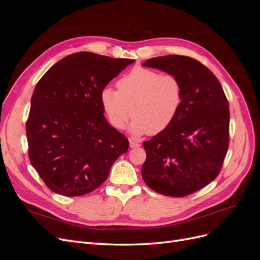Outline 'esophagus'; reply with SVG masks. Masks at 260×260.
<instances>
[{
  "label": "esophagus",
  "mask_w": 260,
  "mask_h": 260,
  "mask_svg": "<svg viewBox=\"0 0 260 260\" xmlns=\"http://www.w3.org/2000/svg\"><path fill=\"white\" fill-rule=\"evenodd\" d=\"M129 142H130V147L131 148H137V147H140V143L138 142V141H135L132 139H129Z\"/></svg>",
  "instance_id": "34e87169"
}]
</instances>
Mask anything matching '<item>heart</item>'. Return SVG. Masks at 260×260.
<instances>
[{"label":"heart","mask_w":260,"mask_h":260,"mask_svg":"<svg viewBox=\"0 0 260 260\" xmlns=\"http://www.w3.org/2000/svg\"><path fill=\"white\" fill-rule=\"evenodd\" d=\"M117 88L105 86L101 91L102 107L119 130L135 116L130 124L135 136L157 135L167 129L182 106L183 85L174 75L136 67L118 80Z\"/></svg>","instance_id":"b5f03b06"}]
</instances>
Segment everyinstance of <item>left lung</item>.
<instances>
[{
	"mask_svg": "<svg viewBox=\"0 0 260 260\" xmlns=\"http://www.w3.org/2000/svg\"><path fill=\"white\" fill-rule=\"evenodd\" d=\"M143 66L178 77L183 102L169 127L143 142L142 178L157 193L183 198L219 175L229 147V103L216 76L194 58L166 55Z\"/></svg>",
	"mask_w": 260,
	"mask_h": 260,
	"instance_id": "left-lung-1",
	"label": "left lung"
}]
</instances>
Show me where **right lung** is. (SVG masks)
<instances>
[{
  "label": "right lung",
  "mask_w": 260,
  "mask_h": 260,
  "mask_svg": "<svg viewBox=\"0 0 260 260\" xmlns=\"http://www.w3.org/2000/svg\"><path fill=\"white\" fill-rule=\"evenodd\" d=\"M135 59L68 55L36 85L26 123L31 165L51 191L81 196L98 188L129 141L104 116L101 91Z\"/></svg>",
  "instance_id": "1"
}]
</instances>
